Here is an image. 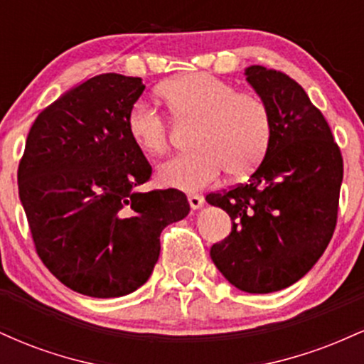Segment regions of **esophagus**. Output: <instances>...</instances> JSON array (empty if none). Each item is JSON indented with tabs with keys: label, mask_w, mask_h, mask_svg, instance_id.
<instances>
[{
	"label": "esophagus",
	"mask_w": 364,
	"mask_h": 364,
	"mask_svg": "<svg viewBox=\"0 0 364 364\" xmlns=\"http://www.w3.org/2000/svg\"><path fill=\"white\" fill-rule=\"evenodd\" d=\"M188 202H190V207L196 210V208H200L203 205V196L198 195V193H191L188 195Z\"/></svg>",
	"instance_id": "obj_1"
}]
</instances>
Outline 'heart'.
Listing matches in <instances>:
<instances>
[{"mask_svg": "<svg viewBox=\"0 0 364 364\" xmlns=\"http://www.w3.org/2000/svg\"><path fill=\"white\" fill-rule=\"evenodd\" d=\"M157 97L176 123H195V150L164 162L157 176L164 185L195 191L225 171L241 178L260 166L272 141V112L260 95L237 92L231 83L208 73L174 78ZM127 132L145 156L159 157L169 147L166 121L152 107L136 104L127 116Z\"/></svg>", "mask_w": 364, "mask_h": 364, "instance_id": "b5f03b06", "label": "heart"}]
</instances>
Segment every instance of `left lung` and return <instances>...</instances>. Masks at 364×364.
Segmentation results:
<instances>
[{"label": "left lung", "instance_id": "obj_1", "mask_svg": "<svg viewBox=\"0 0 364 364\" xmlns=\"http://www.w3.org/2000/svg\"><path fill=\"white\" fill-rule=\"evenodd\" d=\"M245 75L272 112V141L248 183L207 195L232 220L210 258L237 289L267 294L298 282L323 255L344 166L327 119L298 82L260 65Z\"/></svg>", "mask_w": 364, "mask_h": 364}]
</instances>
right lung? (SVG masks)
I'll return each mask as SVG.
<instances>
[{"instance_id": "obj_1", "label": "right lung", "mask_w": 364, "mask_h": 364, "mask_svg": "<svg viewBox=\"0 0 364 364\" xmlns=\"http://www.w3.org/2000/svg\"><path fill=\"white\" fill-rule=\"evenodd\" d=\"M139 77L104 73L37 116L18 166V193L37 255L58 281L92 298L144 286L166 225L190 214L183 191L136 190L152 168L127 132Z\"/></svg>"}]
</instances>
